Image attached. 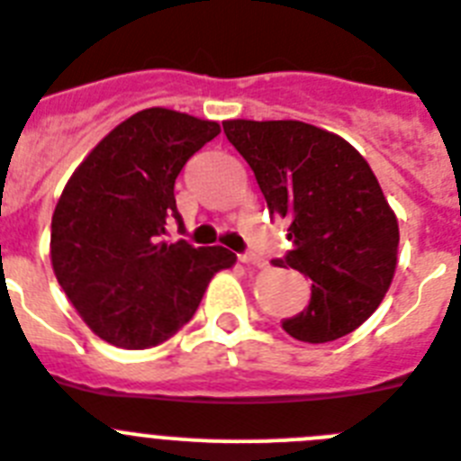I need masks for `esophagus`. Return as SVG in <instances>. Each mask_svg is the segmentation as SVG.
<instances>
[{"mask_svg":"<svg viewBox=\"0 0 461 461\" xmlns=\"http://www.w3.org/2000/svg\"><path fill=\"white\" fill-rule=\"evenodd\" d=\"M239 259H241L243 264H253V267H264V259L259 258V255H255V253H241V255H239Z\"/></svg>","mask_w":461,"mask_h":461,"instance_id":"1","label":"esophagus"}]
</instances>
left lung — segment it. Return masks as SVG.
<instances>
[{
	"mask_svg": "<svg viewBox=\"0 0 461 461\" xmlns=\"http://www.w3.org/2000/svg\"><path fill=\"white\" fill-rule=\"evenodd\" d=\"M222 130L255 171L269 213L290 222L292 250L276 264L311 280V302L283 330L303 343L355 331L385 297L399 248L397 215L366 159L299 120H227Z\"/></svg>",
	"mask_w": 461,
	"mask_h": 461,
	"instance_id": "8db88e82",
	"label": "left lung"
}]
</instances>
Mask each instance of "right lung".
I'll return each mask as SVG.
<instances>
[{"label": "right lung", "mask_w": 461, "mask_h": 461, "mask_svg": "<svg viewBox=\"0 0 461 461\" xmlns=\"http://www.w3.org/2000/svg\"><path fill=\"white\" fill-rule=\"evenodd\" d=\"M218 122L146 109L104 136L64 185L50 227V262L86 325L127 350L164 343L190 322L208 283L230 269L227 248L162 241L183 218L174 185Z\"/></svg>", "instance_id": "1"}]
</instances>
